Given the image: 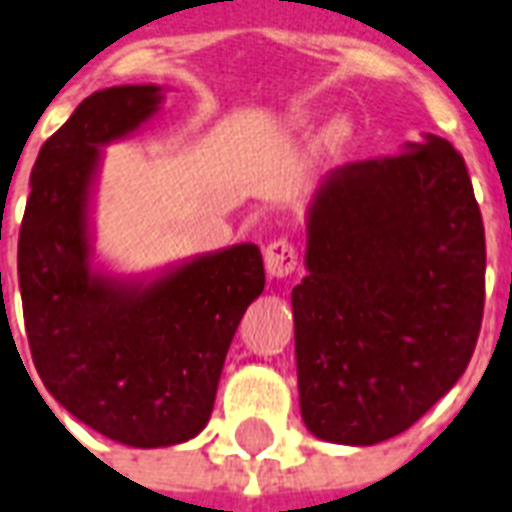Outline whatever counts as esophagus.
I'll return each mask as SVG.
<instances>
[{"instance_id": "esophagus-1", "label": "esophagus", "mask_w": 512, "mask_h": 512, "mask_svg": "<svg viewBox=\"0 0 512 512\" xmlns=\"http://www.w3.org/2000/svg\"><path fill=\"white\" fill-rule=\"evenodd\" d=\"M298 263V247H295L292 241L276 239L265 247V271L271 273V276H276V279L290 276V273L298 268Z\"/></svg>"}]
</instances>
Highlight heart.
<instances>
[{"instance_id":"b5f03b06","label":"heart","mask_w":512,"mask_h":512,"mask_svg":"<svg viewBox=\"0 0 512 512\" xmlns=\"http://www.w3.org/2000/svg\"><path fill=\"white\" fill-rule=\"evenodd\" d=\"M346 136H349V126L346 123H335L333 128H330V134H327V139H330V144H343L346 142Z\"/></svg>"}]
</instances>
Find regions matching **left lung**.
<instances>
[{
	"instance_id": "obj_1",
	"label": "left lung",
	"mask_w": 512,
	"mask_h": 512,
	"mask_svg": "<svg viewBox=\"0 0 512 512\" xmlns=\"http://www.w3.org/2000/svg\"><path fill=\"white\" fill-rule=\"evenodd\" d=\"M292 290L300 413L322 440L373 446L459 381L481 333L486 233L454 144L346 163L308 212Z\"/></svg>"
}]
</instances>
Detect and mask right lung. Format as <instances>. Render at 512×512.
Returning a JSON list of instances; mask_svg holds the SVG:
<instances>
[{"label": "right lung", "mask_w": 512, "mask_h": 512, "mask_svg": "<svg viewBox=\"0 0 512 512\" xmlns=\"http://www.w3.org/2000/svg\"><path fill=\"white\" fill-rule=\"evenodd\" d=\"M161 104L155 85L88 96L42 144L18 236V282L34 368L66 411L136 448L195 438L212 416L222 362L252 300L263 255L239 244L150 287L88 268V190L101 144Z\"/></svg>", "instance_id": "1"}]
</instances>
